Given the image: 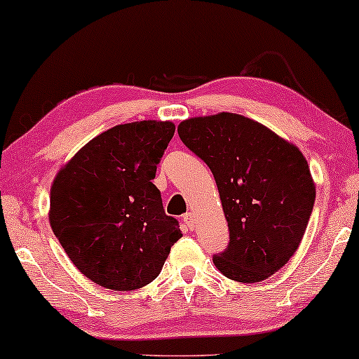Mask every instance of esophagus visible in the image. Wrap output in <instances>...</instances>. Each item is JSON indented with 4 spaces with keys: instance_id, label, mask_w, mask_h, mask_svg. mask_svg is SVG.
Returning a JSON list of instances; mask_svg holds the SVG:
<instances>
[{
    "instance_id": "obj_1",
    "label": "esophagus",
    "mask_w": 359,
    "mask_h": 359,
    "mask_svg": "<svg viewBox=\"0 0 359 359\" xmlns=\"http://www.w3.org/2000/svg\"><path fill=\"white\" fill-rule=\"evenodd\" d=\"M183 222L188 225L189 229H193L194 227V222H196V217H194V214L193 212H186L184 215H183Z\"/></svg>"
}]
</instances>
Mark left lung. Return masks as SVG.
Instances as JSON below:
<instances>
[{
	"label": "left lung",
	"mask_w": 359,
	"mask_h": 359,
	"mask_svg": "<svg viewBox=\"0 0 359 359\" xmlns=\"http://www.w3.org/2000/svg\"><path fill=\"white\" fill-rule=\"evenodd\" d=\"M183 144L212 171L230 240L212 257L238 283L263 281L296 253L311 219L316 186L297 147L232 112L178 127Z\"/></svg>",
	"instance_id": "1"
}]
</instances>
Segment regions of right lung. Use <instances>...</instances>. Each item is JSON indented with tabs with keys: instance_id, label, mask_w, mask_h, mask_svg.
Listing matches in <instances>:
<instances>
[{
	"instance_id": "obj_1",
	"label": "right lung",
	"mask_w": 359,
	"mask_h": 359,
	"mask_svg": "<svg viewBox=\"0 0 359 359\" xmlns=\"http://www.w3.org/2000/svg\"><path fill=\"white\" fill-rule=\"evenodd\" d=\"M173 135L171 122L116 126L88 142L53 181L52 230L93 283L114 291L144 287L181 238L151 183Z\"/></svg>"
}]
</instances>
